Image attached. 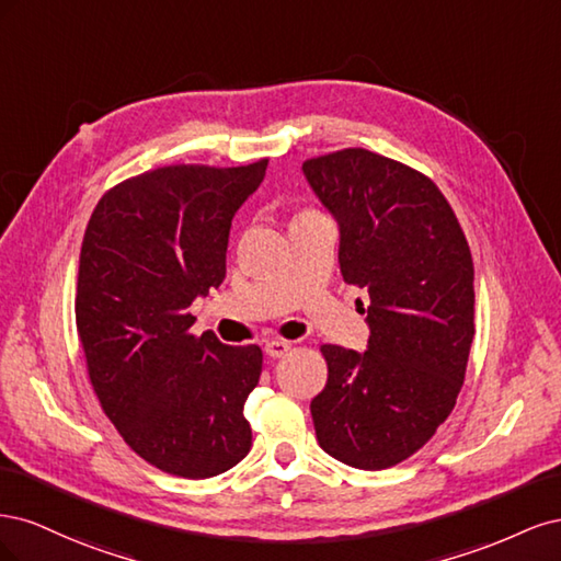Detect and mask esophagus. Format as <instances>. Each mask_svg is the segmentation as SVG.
<instances>
[{
  "mask_svg": "<svg viewBox=\"0 0 561 561\" xmlns=\"http://www.w3.org/2000/svg\"><path fill=\"white\" fill-rule=\"evenodd\" d=\"M293 348L290 342H283V339H271V342L264 344V351L268 358H283V355Z\"/></svg>",
  "mask_w": 561,
  "mask_h": 561,
  "instance_id": "34e87169",
  "label": "esophagus"
}]
</instances>
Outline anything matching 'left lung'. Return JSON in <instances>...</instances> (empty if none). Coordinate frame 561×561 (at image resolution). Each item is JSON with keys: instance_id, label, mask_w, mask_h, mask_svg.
<instances>
[{"instance_id": "obj_1", "label": "left lung", "mask_w": 561, "mask_h": 561, "mask_svg": "<svg viewBox=\"0 0 561 561\" xmlns=\"http://www.w3.org/2000/svg\"><path fill=\"white\" fill-rule=\"evenodd\" d=\"M339 227V268L369 295L367 351L322 346L328 383L311 400L318 445L383 470L435 435L463 386L474 336L472 257L437 186L367 149L301 165Z\"/></svg>"}]
</instances>
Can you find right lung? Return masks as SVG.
Segmentation results:
<instances>
[{
	"mask_svg": "<svg viewBox=\"0 0 561 561\" xmlns=\"http://www.w3.org/2000/svg\"><path fill=\"white\" fill-rule=\"evenodd\" d=\"M264 173L266 159L157 168L100 198L83 233L75 311L93 390L126 445L178 478H215L252 447L262 351L194 336L186 309L222 285L231 219Z\"/></svg>",
	"mask_w": 561,
	"mask_h": 561,
	"instance_id": "obj_1",
	"label": "right lung"
}]
</instances>
